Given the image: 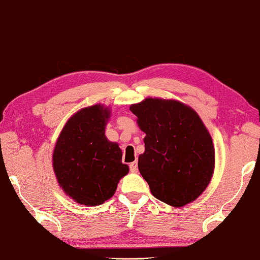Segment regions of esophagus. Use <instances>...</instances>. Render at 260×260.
<instances>
[{"mask_svg":"<svg viewBox=\"0 0 260 260\" xmlns=\"http://www.w3.org/2000/svg\"><path fill=\"white\" fill-rule=\"evenodd\" d=\"M129 169L132 172H137V161H133L129 164Z\"/></svg>","mask_w":260,"mask_h":260,"instance_id":"1","label":"esophagus"}]
</instances>
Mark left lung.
<instances>
[{
    "label": "left lung",
    "mask_w": 260,
    "mask_h": 260,
    "mask_svg": "<svg viewBox=\"0 0 260 260\" xmlns=\"http://www.w3.org/2000/svg\"><path fill=\"white\" fill-rule=\"evenodd\" d=\"M129 110L145 133L139 170L152 195L174 207L197 200L215 168L214 144L201 117L181 101L150 96Z\"/></svg>",
    "instance_id": "obj_1"
}]
</instances>
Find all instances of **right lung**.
<instances>
[{
	"mask_svg": "<svg viewBox=\"0 0 260 260\" xmlns=\"http://www.w3.org/2000/svg\"><path fill=\"white\" fill-rule=\"evenodd\" d=\"M110 107L96 104L76 111L66 121L53 151V170L71 200L85 206L114 196L129 168L121 162L119 144L105 135Z\"/></svg>",
	"mask_w": 260,
	"mask_h": 260,
	"instance_id": "right-lung-1",
	"label": "right lung"
}]
</instances>
